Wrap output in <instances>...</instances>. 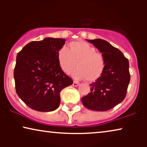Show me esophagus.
<instances>
[{"instance_id":"34e87169","label":"esophagus","mask_w":147,"mask_h":147,"mask_svg":"<svg viewBox=\"0 0 147 147\" xmlns=\"http://www.w3.org/2000/svg\"><path fill=\"white\" fill-rule=\"evenodd\" d=\"M79 83H78V82H76V81H74V83H73V86H75V87H76V86H79Z\"/></svg>"}]
</instances>
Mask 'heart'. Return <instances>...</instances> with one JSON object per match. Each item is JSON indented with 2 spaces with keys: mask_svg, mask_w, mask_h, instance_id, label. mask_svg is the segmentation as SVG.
I'll list each match as a JSON object with an SVG mask.
<instances>
[{
  "mask_svg": "<svg viewBox=\"0 0 147 147\" xmlns=\"http://www.w3.org/2000/svg\"><path fill=\"white\" fill-rule=\"evenodd\" d=\"M69 45V48L62 46L57 53L58 61L64 73L69 74L77 62L78 68L72 74L76 80L86 79L89 82L97 80L105 67L102 54L84 41H74Z\"/></svg>",
  "mask_w": 147,
  "mask_h": 147,
  "instance_id": "heart-1",
  "label": "heart"
}]
</instances>
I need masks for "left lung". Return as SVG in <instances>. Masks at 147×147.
I'll return each instance as SVG.
<instances>
[{
    "label": "left lung",
    "instance_id": "left-lung-1",
    "mask_svg": "<svg viewBox=\"0 0 147 147\" xmlns=\"http://www.w3.org/2000/svg\"><path fill=\"white\" fill-rule=\"evenodd\" d=\"M87 41L101 52L105 67L100 77L90 84V92L82 98L86 108L106 111L123 101L130 80L129 62L117 48L101 39Z\"/></svg>",
    "mask_w": 147,
    "mask_h": 147
}]
</instances>
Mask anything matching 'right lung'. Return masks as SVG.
Returning <instances> with one entry per match:
<instances>
[{
    "label": "right lung",
    "mask_w": 147,
    "mask_h": 147,
    "mask_svg": "<svg viewBox=\"0 0 147 147\" xmlns=\"http://www.w3.org/2000/svg\"><path fill=\"white\" fill-rule=\"evenodd\" d=\"M65 42V39L47 37L30 42L18 53L14 69L16 92L31 109L56 110L61 102L60 92L73 84L58 61V51Z\"/></svg>",
    "instance_id": "obj_1"
}]
</instances>
